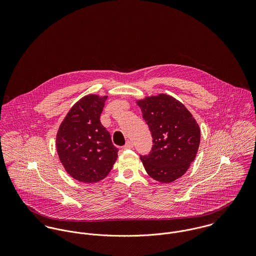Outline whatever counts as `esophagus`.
I'll list each match as a JSON object with an SVG mask.
<instances>
[{
  "label": "esophagus",
  "mask_w": 256,
  "mask_h": 256,
  "mask_svg": "<svg viewBox=\"0 0 256 256\" xmlns=\"http://www.w3.org/2000/svg\"><path fill=\"white\" fill-rule=\"evenodd\" d=\"M133 148V143L131 142V141H128L124 146H123V148H125V150H127V148Z\"/></svg>",
  "instance_id": "esophagus-1"
}]
</instances>
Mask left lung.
<instances>
[{"mask_svg":"<svg viewBox=\"0 0 256 256\" xmlns=\"http://www.w3.org/2000/svg\"><path fill=\"white\" fill-rule=\"evenodd\" d=\"M152 137L142 156L146 174L156 182H172L186 172L200 144V128L182 102L160 94L137 102Z\"/></svg>","mask_w":256,"mask_h":256,"instance_id":"1","label":"left lung"}]
</instances>
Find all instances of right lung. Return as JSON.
I'll return each mask as SVG.
<instances>
[{
	"mask_svg": "<svg viewBox=\"0 0 256 256\" xmlns=\"http://www.w3.org/2000/svg\"><path fill=\"white\" fill-rule=\"evenodd\" d=\"M106 98L84 96L68 112L57 133L59 158L66 172L80 182L104 180L118 156L110 132L100 123Z\"/></svg>",
	"mask_w": 256,
	"mask_h": 256,
	"instance_id": "1",
	"label": "right lung"
}]
</instances>
